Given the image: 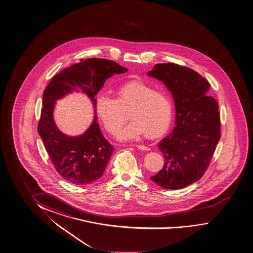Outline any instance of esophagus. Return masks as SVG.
<instances>
[{
  "label": "esophagus",
  "mask_w": 253,
  "mask_h": 253,
  "mask_svg": "<svg viewBox=\"0 0 253 253\" xmlns=\"http://www.w3.org/2000/svg\"><path fill=\"white\" fill-rule=\"evenodd\" d=\"M135 147L140 149V150H142V151H149L150 150L149 147H147V146H143V145H136Z\"/></svg>",
  "instance_id": "obj_1"
}]
</instances>
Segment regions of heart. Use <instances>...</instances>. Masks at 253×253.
<instances>
[{
	"label": "heart",
	"mask_w": 253,
	"mask_h": 253,
	"mask_svg": "<svg viewBox=\"0 0 253 253\" xmlns=\"http://www.w3.org/2000/svg\"><path fill=\"white\" fill-rule=\"evenodd\" d=\"M116 98L106 92L97 97L96 109L106 130L115 134L127 120L130 121L118 134L121 140H136L146 133L155 138L167 131L173 115V102L170 95L163 90L142 81L123 84L114 90Z\"/></svg>",
	"instance_id": "heart-1"
}]
</instances>
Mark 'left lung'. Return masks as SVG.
I'll return each instance as SVG.
<instances>
[{
	"label": "left lung",
	"instance_id": "8db88e82",
	"mask_svg": "<svg viewBox=\"0 0 253 253\" xmlns=\"http://www.w3.org/2000/svg\"><path fill=\"white\" fill-rule=\"evenodd\" d=\"M147 76L166 85L175 107V126L157 145L165 163L151 180L163 189H182L200 180L214 155L221 137L217 102L208 96L210 83L192 69L157 64Z\"/></svg>",
	"mask_w": 253,
	"mask_h": 253
}]
</instances>
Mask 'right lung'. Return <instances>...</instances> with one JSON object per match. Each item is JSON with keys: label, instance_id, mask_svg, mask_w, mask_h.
Masks as SVG:
<instances>
[{"label": "right lung", "instance_id": "right-lung-1", "mask_svg": "<svg viewBox=\"0 0 253 253\" xmlns=\"http://www.w3.org/2000/svg\"><path fill=\"white\" fill-rule=\"evenodd\" d=\"M127 72L114 61L103 58L80 60L54 76L42 95L38 133L53 165L62 177L75 185L92 183L106 170L113 146L102 134L96 113L95 96L107 79ZM73 91H80L91 99L95 119L82 135L69 136L57 128L52 113L55 102Z\"/></svg>", "mask_w": 253, "mask_h": 253}]
</instances>
